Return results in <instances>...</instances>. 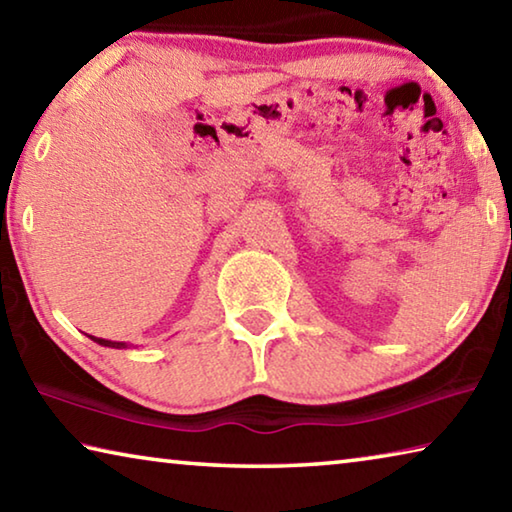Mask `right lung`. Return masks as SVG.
Returning a JSON list of instances; mask_svg holds the SVG:
<instances>
[{
    "label": "right lung",
    "instance_id": "obj_1",
    "mask_svg": "<svg viewBox=\"0 0 512 512\" xmlns=\"http://www.w3.org/2000/svg\"><path fill=\"white\" fill-rule=\"evenodd\" d=\"M90 339H92L94 343L103 345V348H115V350H124V348H128V345H126L124 341H108V339H99V336H90Z\"/></svg>",
    "mask_w": 512,
    "mask_h": 512
}]
</instances>
